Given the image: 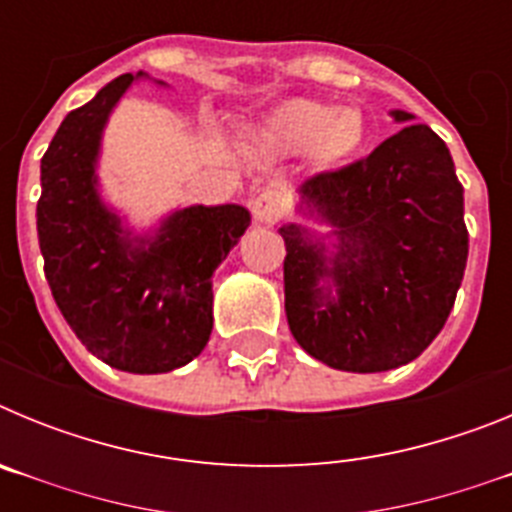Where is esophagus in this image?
Segmentation results:
<instances>
[{"mask_svg":"<svg viewBox=\"0 0 512 512\" xmlns=\"http://www.w3.org/2000/svg\"><path fill=\"white\" fill-rule=\"evenodd\" d=\"M253 220L261 225H274L279 217L284 215V197L277 189H266L259 197H253L251 202Z\"/></svg>","mask_w":512,"mask_h":512,"instance_id":"obj_1","label":"esophagus"}]
</instances>
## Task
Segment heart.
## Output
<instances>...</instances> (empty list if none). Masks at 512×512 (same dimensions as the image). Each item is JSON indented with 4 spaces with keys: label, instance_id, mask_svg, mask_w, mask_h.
Listing matches in <instances>:
<instances>
[{
    "label": "heart",
    "instance_id": "b5f03b06",
    "mask_svg": "<svg viewBox=\"0 0 512 512\" xmlns=\"http://www.w3.org/2000/svg\"><path fill=\"white\" fill-rule=\"evenodd\" d=\"M261 140L277 153H312L323 166L354 156L364 140V120L356 110H338L318 99H292L266 117Z\"/></svg>",
    "mask_w": 512,
    "mask_h": 512
}]
</instances>
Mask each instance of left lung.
Instances as JSON below:
<instances>
[{
	"label": "left lung",
	"instance_id": "8db88e82",
	"mask_svg": "<svg viewBox=\"0 0 512 512\" xmlns=\"http://www.w3.org/2000/svg\"><path fill=\"white\" fill-rule=\"evenodd\" d=\"M392 117L408 125L369 156L302 182V205L333 225V253L300 225L279 230L289 330L341 372L418 359L441 333L467 269L464 187L449 148L410 112Z\"/></svg>",
	"mask_w": 512,
	"mask_h": 512
}]
</instances>
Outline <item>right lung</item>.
I'll return each mask as SVG.
<instances>
[{"instance_id": "add662e5", "label": "right lung", "mask_w": 512, "mask_h": 512, "mask_svg": "<svg viewBox=\"0 0 512 512\" xmlns=\"http://www.w3.org/2000/svg\"><path fill=\"white\" fill-rule=\"evenodd\" d=\"M138 76H117L56 130L40 161L38 241L53 300L87 351L120 372L161 374L210 341L212 271L251 215L197 205L166 217L153 238L122 230L99 200L94 166L104 122Z\"/></svg>"}]
</instances>
